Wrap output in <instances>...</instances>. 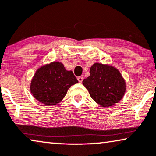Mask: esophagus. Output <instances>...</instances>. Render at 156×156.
<instances>
[{"instance_id":"1","label":"esophagus","mask_w":156,"mask_h":156,"mask_svg":"<svg viewBox=\"0 0 156 156\" xmlns=\"http://www.w3.org/2000/svg\"><path fill=\"white\" fill-rule=\"evenodd\" d=\"M78 81H79V83H82L83 80V77H81V76H80V77H78Z\"/></svg>"}]
</instances>
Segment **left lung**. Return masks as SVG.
<instances>
[{
  "label": "left lung",
  "instance_id": "obj_1",
  "mask_svg": "<svg viewBox=\"0 0 156 156\" xmlns=\"http://www.w3.org/2000/svg\"><path fill=\"white\" fill-rule=\"evenodd\" d=\"M90 97L101 106H113L120 101L126 91V82L117 68L96 62L90 68V76L83 80Z\"/></svg>",
  "mask_w": 156,
  "mask_h": 156
}]
</instances>
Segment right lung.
Masks as SVG:
<instances>
[{"mask_svg":"<svg viewBox=\"0 0 156 156\" xmlns=\"http://www.w3.org/2000/svg\"><path fill=\"white\" fill-rule=\"evenodd\" d=\"M78 83L71 70L60 62H52L37 70L30 84L33 96L45 105H55L63 99L68 90Z\"/></svg>","mask_w":156,"mask_h":156,"instance_id":"right-lung-1","label":"right lung"}]
</instances>
